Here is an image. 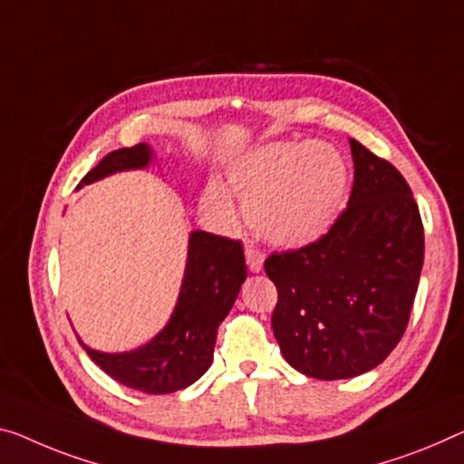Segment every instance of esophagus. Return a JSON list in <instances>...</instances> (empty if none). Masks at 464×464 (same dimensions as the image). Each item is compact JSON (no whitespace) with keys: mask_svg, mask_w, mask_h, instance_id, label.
<instances>
[{"mask_svg":"<svg viewBox=\"0 0 464 464\" xmlns=\"http://www.w3.org/2000/svg\"><path fill=\"white\" fill-rule=\"evenodd\" d=\"M245 256H246V266L251 272H261L263 269V253L256 251L253 246L245 248Z\"/></svg>","mask_w":464,"mask_h":464,"instance_id":"esophagus-1","label":"esophagus"}]
</instances>
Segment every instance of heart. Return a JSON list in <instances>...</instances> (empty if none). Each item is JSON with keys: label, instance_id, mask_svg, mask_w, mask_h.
Segmentation results:
<instances>
[{"label": "heart", "instance_id": "heart-1", "mask_svg": "<svg viewBox=\"0 0 464 464\" xmlns=\"http://www.w3.org/2000/svg\"><path fill=\"white\" fill-rule=\"evenodd\" d=\"M348 168L325 142H276L242 160L230 184L245 203L253 230L274 245H306L327 232L344 201ZM203 208L232 222L234 208L219 184H209Z\"/></svg>", "mask_w": 464, "mask_h": 464}]
</instances>
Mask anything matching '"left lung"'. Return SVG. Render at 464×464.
I'll return each mask as SVG.
<instances>
[{"instance_id":"1","label":"left lung","mask_w":464,"mask_h":464,"mask_svg":"<svg viewBox=\"0 0 464 464\" xmlns=\"http://www.w3.org/2000/svg\"><path fill=\"white\" fill-rule=\"evenodd\" d=\"M354 182L324 237L272 253V313L280 351L317 380H348L380 365L409 325L425 234L404 176L351 139Z\"/></svg>"}]
</instances>
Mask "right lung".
Returning a JSON list of instances; mask_svg holds the SVG:
<instances>
[{"instance_id":"add662e5","label":"right lung","mask_w":464,"mask_h":464,"mask_svg":"<svg viewBox=\"0 0 464 464\" xmlns=\"http://www.w3.org/2000/svg\"><path fill=\"white\" fill-rule=\"evenodd\" d=\"M149 160L151 149L145 142L116 149L81 184L122 169L145 168ZM245 277L246 263L240 240L192 232L180 298L158 336L137 351L120 354L92 351L82 342L81 346L105 373L128 388L145 394H169L187 388L209 369L218 327L230 313Z\"/></svg>"}]
</instances>
